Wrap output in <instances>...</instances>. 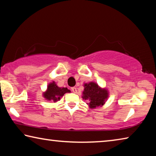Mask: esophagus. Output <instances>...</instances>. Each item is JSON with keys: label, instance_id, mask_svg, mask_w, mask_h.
Instances as JSON below:
<instances>
[{"label": "esophagus", "instance_id": "1", "mask_svg": "<svg viewBox=\"0 0 156 156\" xmlns=\"http://www.w3.org/2000/svg\"><path fill=\"white\" fill-rule=\"evenodd\" d=\"M72 91L73 92V93H76V92H77V89H76L75 87H72Z\"/></svg>", "mask_w": 156, "mask_h": 156}]
</instances>
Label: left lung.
I'll use <instances>...</instances> for the list:
<instances>
[{"mask_svg":"<svg viewBox=\"0 0 156 156\" xmlns=\"http://www.w3.org/2000/svg\"><path fill=\"white\" fill-rule=\"evenodd\" d=\"M108 98V91L107 89H102L98 84L91 82L88 84H84V91L83 92V98L87 100L88 105L91 109L96 107L102 106L105 100Z\"/></svg>","mask_w":156,"mask_h":156,"instance_id":"left-lung-1","label":"left lung"}]
</instances>
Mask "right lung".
I'll return each mask as SVG.
<instances>
[{"label": "right lung", "mask_w": 156, "mask_h": 156, "mask_svg": "<svg viewBox=\"0 0 156 156\" xmlns=\"http://www.w3.org/2000/svg\"><path fill=\"white\" fill-rule=\"evenodd\" d=\"M69 92H70V90H69L67 87H58L55 82H53L48 84L47 91L43 93V96L47 100L56 102L64 96L65 93Z\"/></svg>", "instance_id": "obj_1"}]
</instances>
